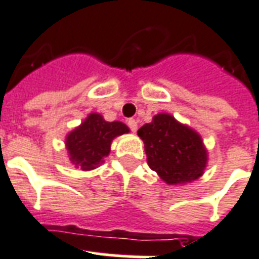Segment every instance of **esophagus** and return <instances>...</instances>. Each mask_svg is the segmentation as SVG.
I'll list each match as a JSON object with an SVG mask.
<instances>
[{
    "mask_svg": "<svg viewBox=\"0 0 259 259\" xmlns=\"http://www.w3.org/2000/svg\"><path fill=\"white\" fill-rule=\"evenodd\" d=\"M127 125H129L130 130H132V132H134V133H136V132H137V127H138V122H137V119L130 118L129 121H127Z\"/></svg>",
    "mask_w": 259,
    "mask_h": 259,
    "instance_id": "esophagus-1",
    "label": "esophagus"
}]
</instances>
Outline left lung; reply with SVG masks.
Instances as JSON below:
<instances>
[{"label":"left lung","mask_w":259,"mask_h":259,"mask_svg":"<svg viewBox=\"0 0 259 259\" xmlns=\"http://www.w3.org/2000/svg\"><path fill=\"white\" fill-rule=\"evenodd\" d=\"M137 134L144 141L149 167L165 184H191L205 173L209 154L202 137L171 114H155Z\"/></svg>","instance_id":"left-lung-1"}]
</instances>
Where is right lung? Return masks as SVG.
Masks as SVG:
<instances>
[{"mask_svg":"<svg viewBox=\"0 0 259 259\" xmlns=\"http://www.w3.org/2000/svg\"><path fill=\"white\" fill-rule=\"evenodd\" d=\"M123 122H108L100 113H90L81 125L69 132L65 140L70 162L83 171H89L105 162L115 137L129 133Z\"/></svg>","mask_w":259,"mask_h":259,"instance_id":"1","label":"right lung"}]
</instances>
